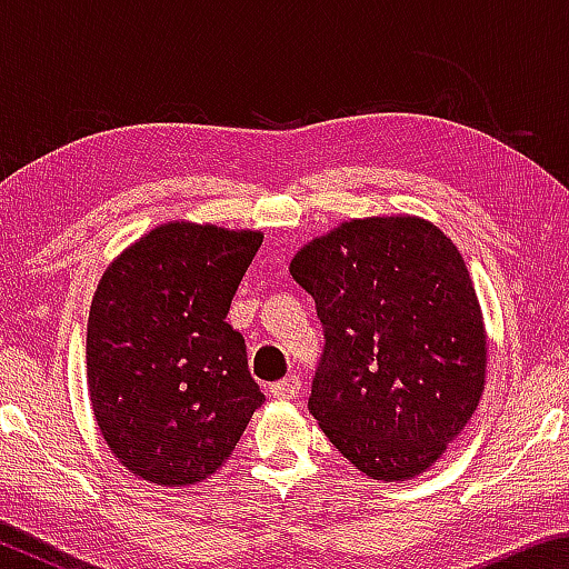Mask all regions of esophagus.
<instances>
[{"mask_svg":"<svg viewBox=\"0 0 569 569\" xmlns=\"http://www.w3.org/2000/svg\"><path fill=\"white\" fill-rule=\"evenodd\" d=\"M298 391H301V379L296 377V373H291V377H286L281 381H276L271 387V393L276 399L281 401H291L298 397Z\"/></svg>","mask_w":569,"mask_h":569,"instance_id":"esophagus-1","label":"esophagus"}]
</instances>
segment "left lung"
I'll return each mask as SVG.
<instances>
[{
    "mask_svg": "<svg viewBox=\"0 0 569 569\" xmlns=\"http://www.w3.org/2000/svg\"><path fill=\"white\" fill-rule=\"evenodd\" d=\"M291 276L323 326L308 411L371 479L421 475L485 389V323L457 246L421 218H363L298 250Z\"/></svg>",
    "mask_w": 569,
    "mask_h": 569,
    "instance_id": "left-lung-1",
    "label": "left lung"
}]
</instances>
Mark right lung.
Returning <instances> with one entry per match:
<instances>
[{
	"mask_svg": "<svg viewBox=\"0 0 569 569\" xmlns=\"http://www.w3.org/2000/svg\"><path fill=\"white\" fill-rule=\"evenodd\" d=\"M263 236L166 223L104 271L88 321L94 419L122 467L182 487L223 465L266 397L226 321Z\"/></svg>",
	"mask_w": 569,
	"mask_h": 569,
	"instance_id": "right-lung-1",
	"label": "right lung"
}]
</instances>
